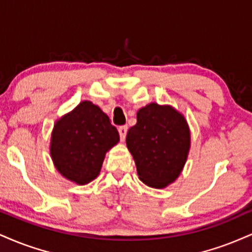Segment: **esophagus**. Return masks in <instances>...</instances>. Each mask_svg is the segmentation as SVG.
<instances>
[{"mask_svg":"<svg viewBox=\"0 0 252 252\" xmlns=\"http://www.w3.org/2000/svg\"><path fill=\"white\" fill-rule=\"evenodd\" d=\"M126 131H128V126H120V128H118V132H120L121 141H124V139H126Z\"/></svg>","mask_w":252,"mask_h":252,"instance_id":"esophagus-1","label":"esophagus"}]
</instances>
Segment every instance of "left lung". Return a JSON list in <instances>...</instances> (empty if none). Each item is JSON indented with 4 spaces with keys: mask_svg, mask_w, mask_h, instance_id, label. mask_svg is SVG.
<instances>
[{
    "mask_svg": "<svg viewBox=\"0 0 252 252\" xmlns=\"http://www.w3.org/2000/svg\"><path fill=\"white\" fill-rule=\"evenodd\" d=\"M191 136L184 115L171 105L153 102L137 111V123L128 130L126 147L138 178L163 189L181 175L189 155Z\"/></svg>",
    "mask_w": 252,
    "mask_h": 252,
    "instance_id": "obj_1",
    "label": "left lung"
}]
</instances>
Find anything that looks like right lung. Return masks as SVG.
Masks as SVG:
<instances>
[{
	"label": "right lung",
	"instance_id": "1",
	"mask_svg": "<svg viewBox=\"0 0 252 252\" xmlns=\"http://www.w3.org/2000/svg\"><path fill=\"white\" fill-rule=\"evenodd\" d=\"M120 141L117 129L98 105L82 101L54 124L50 156L56 170L78 186L101 171L105 154Z\"/></svg>",
	"mask_w": 252,
	"mask_h": 252
}]
</instances>
